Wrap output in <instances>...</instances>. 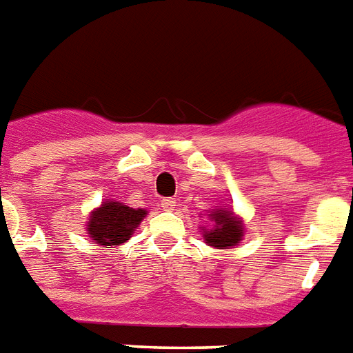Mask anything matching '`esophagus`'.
I'll list each match as a JSON object with an SVG mask.
<instances>
[{
    "mask_svg": "<svg viewBox=\"0 0 353 353\" xmlns=\"http://www.w3.org/2000/svg\"><path fill=\"white\" fill-rule=\"evenodd\" d=\"M161 206H163V210L170 212V210H174V208H176L177 203H176V199H174V197H167V199H163V201H161Z\"/></svg>",
    "mask_w": 353,
    "mask_h": 353,
    "instance_id": "1",
    "label": "esophagus"
}]
</instances>
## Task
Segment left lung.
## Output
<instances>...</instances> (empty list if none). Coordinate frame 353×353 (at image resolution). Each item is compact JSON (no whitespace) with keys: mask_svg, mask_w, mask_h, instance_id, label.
<instances>
[{"mask_svg":"<svg viewBox=\"0 0 353 353\" xmlns=\"http://www.w3.org/2000/svg\"><path fill=\"white\" fill-rule=\"evenodd\" d=\"M212 225L201 226L203 237L208 246L214 248H234L243 239V221L228 208H214L208 214Z\"/></svg>","mask_w":353,"mask_h":353,"instance_id":"left-lung-1","label":"left lung"}]
</instances>
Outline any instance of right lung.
Segmentation results:
<instances>
[{
  "label": "right lung",
  "instance_id": "obj_1",
  "mask_svg": "<svg viewBox=\"0 0 353 353\" xmlns=\"http://www.w3.org/2000/svg\"><path fill=\"white\" fill-rule=\"evenodd\" d=\"M145 216V208H130L119 201H105L99 208L90 212L87 234L92 245L101 248L119 246L130 239Z\"/></svg>",
  "mask_w": 353,
  "mask_h": 353
}]
</instances>
